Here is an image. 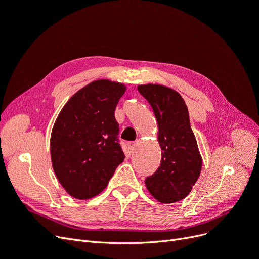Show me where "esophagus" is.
<instances>
[{"instance_id":"esophagus-1","label":"esophagus","mask_w":259,"mask_h":259,"mask_svg":"<svg viewBox=\"0 0 259 259\" xmlns=\"http://www.w3.org/2000/svg\"><path fill=\"white\" fill-rule=\"evenodd\" d=\"M126 145H127V148H128L130 151L134 150V148H135V143L134 142H128Z\"/></svg>"}]
</instances>
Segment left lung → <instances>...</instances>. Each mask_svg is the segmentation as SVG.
I'll return each mask as SVG.
<instances>
[{
    "instance_id": "1",
    "label": "left lung",
    "mask_w": 259,
    "mask_h": 259,
    "mask_svg": "<svg viewBox=\"0 0 259 259\" xmlns=\"http://www.w3.org/2000/svg\"><path fill=\"white\" fill-rule=\"evenodd\" d=\"M137 90L152 107L162 149L160 166L146 178V187L156 201L175 203L189 194L202 168L188 108L183 97L166 86L146 84Z\"/></svg>"
}]
</instances>
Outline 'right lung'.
Listing matches in <instances>:
<instances>
[{
  "mask_svg": "<svg viewBox=\"0 0 259 259\" xmlns=\"http://www.w3.org/2000/svg\"><path fill=\"white\" fill-rule=\"evenodd\" d=\"M125 91L121 83L94 81L67 101L55 121L51 135L53 169L75 199L99 194L125 158L114 117Z\"/></svg>",
  "mask_w": 259,
  "mask_h": 259,
  "instance_id": "obj_1",
  "label": "right lung"
}]
</instances>
